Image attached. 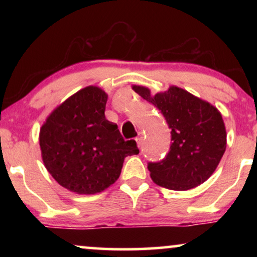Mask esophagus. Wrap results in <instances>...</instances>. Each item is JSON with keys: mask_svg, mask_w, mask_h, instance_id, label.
<instances>
[{"mask_svg": "<svg viewBox=\"0 0 257 257\" xmlns=\"http://www.w3.org/2000/svg\"><path fill=\"white\" fill-rule=\"evenodd\" d=\"M136 142L138 144V147L142 146V143H143V135L142 133H138V136L136 137Z\"/></svg>", "mask_w": 257, "mask_h": 257, "instance_id": "1", "label": "esophagus"}]
</instances>
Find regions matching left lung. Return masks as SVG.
I'll list each match as a JSON object with an SVG mask.
<instances>
[{
	"instance_id": "1",
	"label": "left lung",
	"mask_w": 257,
	"mask_h": 257,
	"mask_svg": "<svg viewBox=\"0 0 257 257\" xmlns=\"http://www.w3.org/2000/svg\"><path fill=\"white\" fill-rule=\"evenodd\" d=\"M133 90L161 112L171 128L168 153L147 164L152 180L173 191H187L205 182L226 151V128L217 108L177 86L153 97L144 86L135 85Z\"/></svg>"
}]
</instances>
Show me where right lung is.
I'll return each mask as SVG.
<instances>
[{"label": "right lung", "instance_id": "obj_1", "mask_svg": "<svg viewBox=\"0 0 257 257\" xmlns=\"http://www.w3.org/2000/svg\"><path fill=\"white\" fill-rule=\"evenodd\" d=\"M107 96L97 86L78 91L42 126L43 163L59 185L78 194H94L120 175L127 156L138 154L136 140H124L105 118Z\"/></svg>", "mask_w": 257, "mask_h": 257}]
</instances>
